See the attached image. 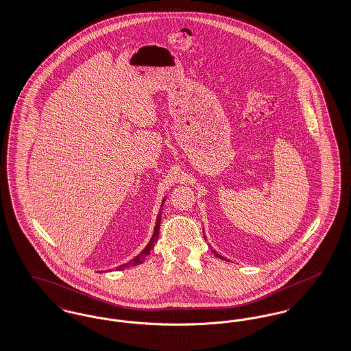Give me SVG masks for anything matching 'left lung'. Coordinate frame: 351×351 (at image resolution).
<instances>
[{
    "label": "left lung",
    "mask_w": 351,
    "mask_h": 351,
    "mask_svg": "<svg viewBox=\"0 0 351 351\" xmlns=\"http://www.w3.org/2000/svg\"><path fill=\"white\" fill-rule=\"evenodd\" d=\"M204 238H205V239H206V237H205V234H204ZM209 247H210V246H209ZM210 250H212V252H213V254H215V255H216V256H217V258H219V259H223V261H228V259H226V258H223V256H222V255H219V254H218L217 251L213 250V249H212V247H210Z\"/></svg>",
    "instance_id": "8db88e82"
}]
</instances>
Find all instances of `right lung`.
I'll return each mask as SVG.
<instances>
[{
	"instance_id": "1",
	"label": "right lung",
	"mask_w": 351,
	"mask_h": 351,
	"mask_svg": "<svg viewBox=\"0 0 351 351\" xmlns=\"http://www.w3.org/2000/svg\"><path fill=\"white\" fill-rule=\"evenodd\" d=\"M167 199V196L162 201V205H160V209H159V213L156 216V222H155V228H154V233L151 235L150 242L146 245V247L143 250L141 251L135 258H133L130 262L122 265V266H118L117 269H125V268L134 267V266H138V265H142L143 261L146 259L147 255H150L151 250L154 249L156 241H158V237H159V230H160V221H162V210H163V204Z\"/></svg>"
}]
</instances>
